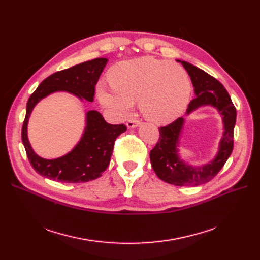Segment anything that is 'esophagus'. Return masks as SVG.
I'll use <instances>...</instances> for the list:
<instances>
[{
	"mask_svg": "<svg viewBox=\"0 0 260 260\" xmlns=\"http://www.w3.org/2000/svg\"><path fill=\"white\" fill-rule=\"evenodd\" d=\"M140 124H141V122H140L139 120H134V119H132V120H128V121L126 122V126H127L128 128H135V127L139 126Z\"/></svg>",
	"mask_w": 260,
	"mask_h": 260,
	"instance_id": "obj_1",
	"label": "esophagus"
}]
</instances>
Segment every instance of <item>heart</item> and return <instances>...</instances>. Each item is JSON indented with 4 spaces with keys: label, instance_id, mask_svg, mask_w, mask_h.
Wrapping results in <instances>:
<instances>
[{
    "label": "heart",
    "instance_id": "heart-1",
    "mask_svg": "<svg viewBox=\"0 0 260 260\" xmlns=\"http://www.w3.org/2000/svg\"><path fill=\"white\" fill-rule=\"evenodd\" d=\"M112 85L100 82L101 104L119 116H127L139 100L143 116L157 124L179 118L189 102L192 83L185 68L176 62L140 57L116 64L109 72Z\"/></svg>",
    "mask_w": 260,
    "mask_h": 260
}]
</instances>
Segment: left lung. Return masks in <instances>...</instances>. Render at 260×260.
<instances>
[{"instance_id": "1", "label": "left lung", "mask_w": 260, "mask_h": 260, "mask_svg": "<svg viewBox=\"0 0 260 260\" xmlns=\"http://www.w3.org/2000/svg\"><path fill=\"white\" fill-rule=\"evenodd\" d=\"M185 68L196 98L189 102L185 115L188 116L200 107L211 106L220 115L223 125L222 136L214 158L203 165H190L179 153L180 139L185 119L180 117L171 124L159 128L160 138L149 153L152 167L159 178L177 186H190L212 180L226 162L233 151V136L236 123V108L226 89L219 81L199 67L186 61L176 60Z\"/></svg>"}]
</instances>
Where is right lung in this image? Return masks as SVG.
I'll return each mask as SVG.
<instances>
[{
  "instance_id": "obj_1",
  "label": "right lung",
  "mask_w": 260,
  "mask_h": 260,
  "mask_svg": "<svg viewBox=\"0 0 260 260\" xmlns=\"http://www.w3.org/2000/svg\"><path fill=\"white\" fill-rule=\"evenodd\" d=\"M106 58H97L54 73L30 95L26 105L22 127V142L27 157L36 172L48 179L66 183L87 182L101 177L111 160L115 140L126 131L124 124H109L97 111L85 114V127L71 152L54 159H45L36 154L28 139L27 126L35 106L49 94L66 91L81 101H93L94 86L107 64Z\"/></svg>"
}]
</instances>
